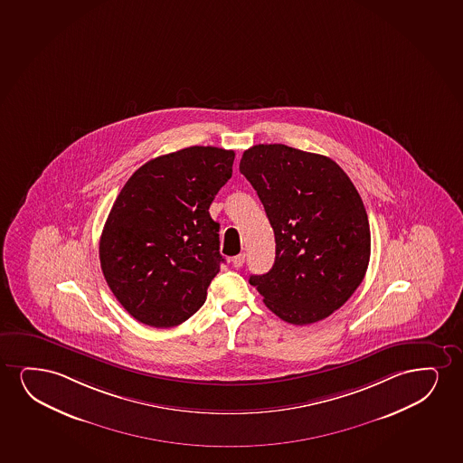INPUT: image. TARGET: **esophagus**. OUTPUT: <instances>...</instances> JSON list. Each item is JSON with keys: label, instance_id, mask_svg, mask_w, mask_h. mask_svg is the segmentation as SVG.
<instances>
[{"label": "esophagus", "instance_id": "obj_1", "mask_svg": "<svg viewBox=\"0 0 463 463\" xmlns=\"http://www.w3.org/2000/svg\"><path fill=\"white\" fill-rule=\"evenodd\" d=\"M243 264H245V252H241L239 256L232 258V265H234L235 269H241Z\"/></svg>", "mask_w": 463, "mask_h": 463}]
</instances>
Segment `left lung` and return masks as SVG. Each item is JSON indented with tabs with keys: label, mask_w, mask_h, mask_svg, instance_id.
<instances>
[{
	"label": "left lung",
	"mask_w": 463,
	"mask_h": 463,
	"mask_svg": "<svg viewBox=\"0 0 463 463\" xmlns=\"http://www.w3.org/2000/svg\"><path fill=\"white\" fill-rule=\"evenodd\" d=\"M241 173L258 193L275 241V264L250 284L284 322L328 317L366 275L371 231L348 175L331 158L284 145L252 146Z\"/></svg>",
	"instance_id": "left-lung-1"
}]
</instances>
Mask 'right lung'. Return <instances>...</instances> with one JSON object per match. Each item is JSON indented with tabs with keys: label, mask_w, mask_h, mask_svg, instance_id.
I'll return each mask as SVG.
<instances>
[{
	"label": "right lung",
	"mask_w": 463,
	"mask_h": 463,
	"mask_svg": "<svg viewBox=\"0 0 463 463\" xmlns=\"http://www.w3.org/2000/svg\"><path fill=\"white\" fill-rule=\"evenodd\" d=\"M234 150L192 146L133 173L103 228V277L127 313L169 328L204 305L224 262L212 201L232 175Z\"/></svg>",
	"instance_id": "right-lung-1"
}]
</instances>
